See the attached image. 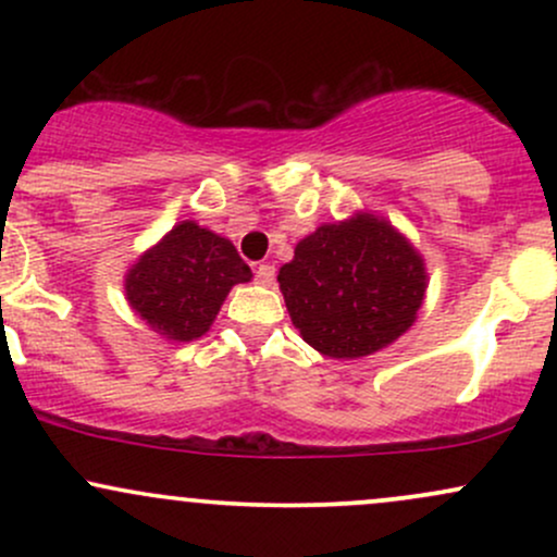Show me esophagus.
Here are the masks:
<instances>
[{
    "mask_svg": "<svg viewBox=\"0 0 557 557\" xmlns=\"http://www.w3.org/2000/svg\"><path fill=\"white\" fill-rule=\"evenodd\" d=\"M257 283L259 285H272L274 283V267L272 264H259L257 267Z\"/></svg>",
    "mask_w": 557,
    "mask_h": 557,
    "instance_id": "obj_1",
    "label": "esophagus"
}]
</instances>
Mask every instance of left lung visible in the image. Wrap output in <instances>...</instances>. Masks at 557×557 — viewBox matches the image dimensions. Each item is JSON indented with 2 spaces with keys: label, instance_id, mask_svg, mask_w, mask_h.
Here are the masks:
<instances>
[{
  "label": "left lung",
  "instance_id": "1",
  "mask_svg": "<svg viewBox=\"0 0 557 557\" xmlns=\"http://www.w3.org/2000/svg\"><path fill=\"white\" fill-rule=\"evenodd\" d=\"M300 337L332 359L385 348L413 324L426 274L413 246L385 220L359 214L322 225L277 274Z\"/></svg>",
  "mask_w": 557,
  "mask_h": 557
}]
</instances>
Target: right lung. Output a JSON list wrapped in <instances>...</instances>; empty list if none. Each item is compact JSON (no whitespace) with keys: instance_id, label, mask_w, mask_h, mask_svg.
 <instances>
[{"instance_id":"add662e5","label":"right lung","mask_w":557,"mask_h":557,"mask_svg":"<svg viewBox=\"0 0 557 557\" xmlns=\"http://www.w3.org/2000/svg\"><path fill=\"white\" fill-rule=\"evenodd\" d=\"M248 280L251 267L233 243L196 222H181L133 264L125 293L151 330L188 343L209 330L230 287Z\"/></svg>"}]
</instances>
